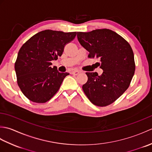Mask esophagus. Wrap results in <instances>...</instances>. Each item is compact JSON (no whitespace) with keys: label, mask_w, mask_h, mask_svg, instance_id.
<instances>
[{"label":"esophagus","mask_w":152,"mask_h":152,"mask_svg":"<svg viewBox=\"0 0 152 152\" xmlns=\"http://www.w3.org/2000/svg\"><path fill=\"white\" fill-rule=\"evenodd\" d=\"M80 73V72L78 70H74L72 72V74H74V75H78V74H79Z\"/></svg>","instance_id":"34e87169"}]
</instances>
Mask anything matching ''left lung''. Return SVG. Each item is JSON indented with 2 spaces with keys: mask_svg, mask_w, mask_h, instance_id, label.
<instances>
[{
  "mask_svg": "<svg viewBox=\"0 0 152 152\" xmlns=\"http://www.w3.org/2000/svg\"><path fill=\"white\" fill-rule=\"evenodd\" d=\"M80 44L88 50L89 58H99L103 70L86 72L88 82L82 89L93 104L106 106L115 101L130 86L135 70L133 50L127 40L107 28L88 33L77 32Z\"/></svg>",
  "mask_w": 152,
  "mask_h": 152,
  "instance_id": "8db88e82",
  "label": "left lung"
}]
</instances>
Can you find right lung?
I'll return each instance as SVG.
<instances>
[{"label":"right lung","mask_w":152,"mask_h":152,"mask_svg":"<svg viewBox=\"0 0 152 152\" xmlns=\"http://www.w3.org/2000/svg\"><path fill=\"white\" fill-rule=\"evenodd\" d=\"M76 32L45 30L23 44L15 63L18 86L30 101L44 103L59 89L69 73L58 72L50 66L51 61L61 56L64 46L76 37Z\"/></svg>","instance_id":"add662e5"}]
</instances>
